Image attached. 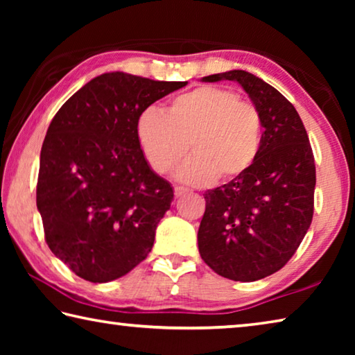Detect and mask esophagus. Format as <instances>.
Returning <instances> with one entry per match:
<instances>
[{"label": "esophagus", "mask_w": 355, "mask_h": 355, "mask_svg": "<svg viewBox=\"0 0 355 355\" xmlns=\"http://www.w3.org/2000/svg\"><path fill=\"white\" fill-rule=\"evenodd\" d=\"M188 189L186 188H182V186H175V189H173V194H175L177 199H180V197H183L184 194H188Z\"/></svg>", "instance_id": "esophagus-1"}]
</instances>
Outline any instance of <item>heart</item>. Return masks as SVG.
Instances as JSON below:
<instances>
[{"label":"heart","mask_w":355,"mask_h":355,"mask_svg":"<svg viewBox=\"0 0 355 355\" xmlns=\"http://www.w3.org/2000/svg\"><path fill=\"white\" fill-rule=\"evenodd\" d=\"M261 131L260 111L218 86L192 89L173 98L163 112L146 110L136 122L141 150L156 173L173 171L192 148L194 155L177 172L180 182L188 184L243 175L260 152Z\"/></svg>","instance_id":"b5f03b06"}]
</instances>
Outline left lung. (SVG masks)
I'll use <instances>...</instances> for the list:
<instances>
[{
  "instance_id": "1",
  "label": "left lung",
  "mask_w": 355,
  "mask_h": 355,
  "mask_svg": "<svg viewBox=\"0 0 355 355\" xmlns=\"http://www.w3.org/2000/svg\"><path fill=\"white\" fill-rule=\"evenodd\" d=\"M236 81L260 111L257 159L243 175L205 194L197 241L216 274L255 282L277 272L297 250L313 219L315 158L299 114L277 89L244 70L202 78Z\"/></svg>"
}]
</instances>
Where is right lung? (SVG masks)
I'll use <instances>...</instances> for the list:
<instances>
[{
	"label": "right lung",
	"instance_id": "right-lung-1",
	"mask_svg": "<svg viewBox=\"0 0 355 355\" xmlns=\"http://www.w3.org/2000/svg\"><path fill=\"white\" fill-rule=\"evenodd\" d=\"M186 84L111 71L84 84L53 117L40 152L37 209L48 248L78 277L116 280L152 250L173 189L150 169L136 122Z\"/></svg>",
	"mask_w": 355,
	"mask_h": 355
}]
</instances>
